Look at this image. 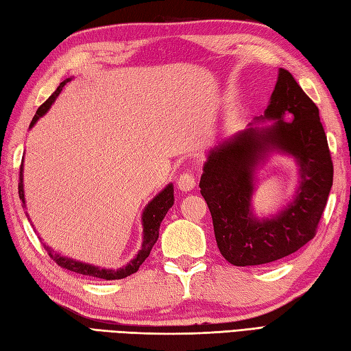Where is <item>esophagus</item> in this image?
Here are the masks:
<instances>
[{
    "instance_id": "34e87169",
    "label": "esophagus",
    "mask_w": 351,
    "mask_h": 351,
    "mask_svg": "<svg viewBox=\"0 0 351 351\" xmlns=\"http://www.w3.org/2000/svg\"><path fill=\"white\" fill-rule=\"evenodd\" d=\"M195 185H196V178L191 173H187V171L182 173L180 176V180H178V187H180V190L182 191H191L195 189Z\"/></svg>"
}]
</instances>
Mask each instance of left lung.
I'll list each match as a JSON object with an SVG mask.
<instances>
[{
    "instance_id": "8db88e82",
    "label": "left lung",
    "mask_w": 351,
    "mask_h": 351,
    "mask_svg": "<svg viewBox=\"0 0 351 351\" xmlns=\"http://www.w3.org/2000/svg\"><path fill=\"white\" fill-rule=\"evenodd\" d=\"M265 128H247L211 149L200 178L219 250L237 267L285 258L317 234L333 182V164L319 111L287 69L279 77L264 117ZM273 150L294 156L301 167L296 197L271 219H256L250 202L254 169Z\"/></svg>"
}]
</instances>
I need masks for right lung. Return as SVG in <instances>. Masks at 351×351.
I'll use <instances>...</instances> for the list:
<instances>
[{"mask_svg": "<svg viewBox=\"0 0 351 351\" xmlns=\"http://www.w3.org/2000/svg\"><path fill=\"white\" fill-rule=\"evenodd\" d=\"M71 81L69 78L64 80L63 83H60V86L57 87V90L52 93L49 98L45 101L42 106L37 108L36 114L33 117L32 123H29V128L39 121V117H42L47 111L49 110L51 104L56 101V98L58 95H60L62 88L64 87V84ZM22 164H21V170H19V199L22 200V204H25V199H24V184H22ZM175 199H173V184H169L166 189L162 191H160L158 195H156L151 202H149L145 208L143 215H141V221H143V243H141V249L137 253V256L134 258L130 264H126L125 267L119 268V270H107V268H99V267H95L90 264H84V263H80V261L75 259H71V258H66L62 256L60 253H56L51 247H48L47 244H43L45 250L48 252V255L56 261V263L66 268V270H71V271H75L78 274H84V276H90V278H98V279H106V280H116V279H123V278H128L132 273H136L140 265L145 263V259L149 256V253H151L154 244L158 240V235H160V225L162 219L166 217L167 211L173 205ZM25 206V205H24ZM28 215V214H27Z\"/></svg>", "mask_w": 351, "mask_h": 351, "instance_id": "obj_1", "label": "right lung"}]
</instances>
